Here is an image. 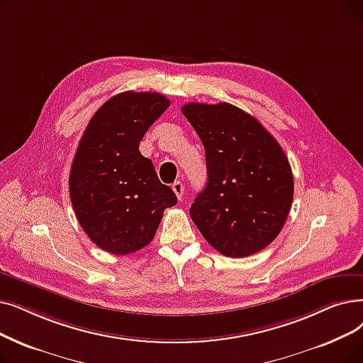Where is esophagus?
Returning <instances> with one entry per match:
<instances>
[{"instance_id":"esophagus-1","label":"esophagus","mask_w":363,"mask_h":363,"mask_svg":"<svg viewBox=\"0 0 363 363\" xmlns=\"http://www.w3.org/2000/svg\"><path fill=\"white\" fill-rule=\"evenodd\" d=\"M172 190H173V193L177 194L178 200L182 199V196H184V185H182V182H179V181L173 182V184H172Z\"/></svg>"}]
</instances>
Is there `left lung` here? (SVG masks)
<instances>
[{
  "label": "left lung",
  "mask_w": 363,
  "mask_h": 363,
  "mask_svg": "<svg viewBox=\"0 0 363 363\" xmlns=\"http://www.w3.org/2000/svg\"><path fill=\"white\" fill-rule=\"evenodd\" d=\"M182 114L206 151L208 184L191 204L193 223L219 254H257L277 238L291 211L288 157L255 117L231 104L191 102Z\"/></svg>",
  "instance_id": "obj_1"
}]
</instances>
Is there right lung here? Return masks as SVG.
I'll use <instances>...</instances> for the list:
<instances>
[{"instance_id": "add662e5", "label": "right lung", "mask_w": 363, "mask_h": 363, "mask_svg": "<svg viewBox=\"0 0 363 363\" xmlns=\"http://www.w3.org/2000/svg\"><path fill=\"white\" fill-rule=\"evenodd\" d=\"M169 105L160 93H118L94 113L78 144L69 173L71 203L89 239L109 254L145 247L164 209L177 204L175 193L139 151Z\"/></svg>"}]
</instances>
